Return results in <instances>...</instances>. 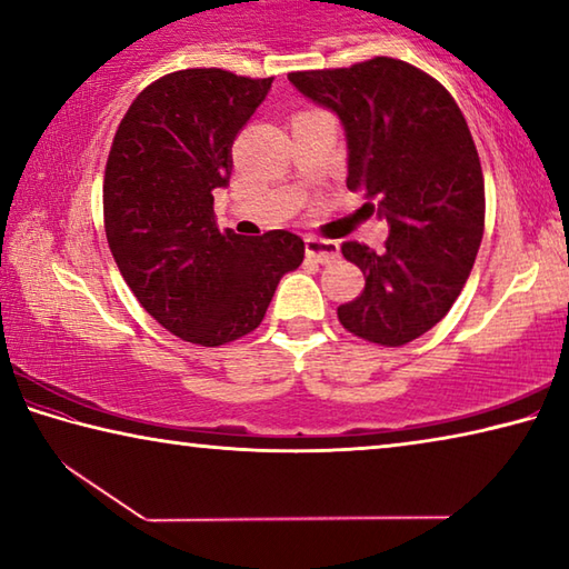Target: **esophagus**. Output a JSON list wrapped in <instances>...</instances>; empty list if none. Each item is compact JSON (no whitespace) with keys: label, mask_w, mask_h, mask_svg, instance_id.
I'll list each match as a JSON object with an SVG mask.
<instances>
[{"label":"esophagus","mask_w":569,"mask_h":569,"mask_svg":"<svg viewBox=\"0 0 569 569\" xmlns=\"http://www.w3.org/2000/svg\"><path fill=\"white\" fill-rule=\"evenodd\" d=\"M306 256L311 258V261L331 263V261H336V258L341 256V248H339V243H336V240L308 236L306 238Z\"/></svg>","instance_id":"34e87169"}]
</instances>
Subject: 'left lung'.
Masks as SVG:
<instances>
[{
	"label": "left lung",
	"instance_id": "left-lung-1",
	"mask_svg": "<svg viewBox=\"0 0 569 569\" xmlns=\"http://www.w3.org/2000/svg\"><path fill=\"white\" fill-rule=\"evenodd\" d=\"M339 114L349 142V190L379 200L389 220L381 253L346 240L366 286L339 306L349 333L403 346L449 313L485 236V176L465 114L445 84L393 57L288 74Z\"/></svg>",
	"mask_w": 569,
	"mask_h": 569
}]
</instances>
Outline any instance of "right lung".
<instances>
[{
	"mask_svg": "<svg viewBox=\"0 0 569 569\" xmlns=\"http://www.w3.org/2000/svg\"><path fill=\"white\" fill-rule=\"evenodd\" d=\"M273 77L192 67L150 82L124 112L104 166V236L124 283L162 329L223 346L261 326L281 278L301 266L288 230H220L213 190Z\"/></svg>",
	"mask_w": 569,
	"mask_h": 569,
	"instance_id": "1",
	"label": "right lung"
}]
</instances>
